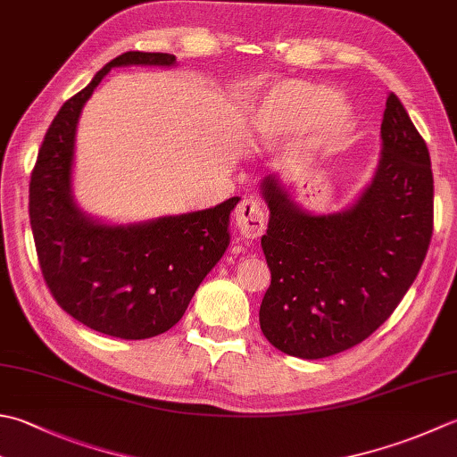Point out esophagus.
Wrapping results in <instances>:
<instances>
[{"label":"esophagus","mask_w":457,"mask_h":457,"mask_svg":"<svg viewBox=\"0 0 457 457\" xmlns=\"http://www.w3.org/2000/svg\"><path fill=\"white\" fill-rule=\"evenodd\" d=\"M267 213L265 208L257 200L245 198L237 204L236 208V226L241 231V236L249 239L259 237L265 231Z\"/></svg>","instance_id":"1"}]
</instances>
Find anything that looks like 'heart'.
I'll list each match as a JSON object with an SVG mask.
<instances>
[{"mask_svg": "<svg viewBox=\"0 0 457 457\" xmlns=\"http://www.w3.org/2000/svg\"><path fill=\"white\" fill-rule=\"evenodd\" d=\"M353 109L333 88L309 80H281L259 101L252 129L259 140H273L311 129L315 145H330L348 132Z\"/></svg>", "mask_w": 457, "mask_h": 457, "instance_id": "b5f03b06", "label": "heart"}]
</instances>
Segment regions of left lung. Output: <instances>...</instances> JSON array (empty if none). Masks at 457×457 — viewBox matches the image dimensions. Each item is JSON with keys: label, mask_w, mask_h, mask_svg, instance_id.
Segmentation results:
<instances>
[{"label": "left lung", "mask_w": 457, "mask_h": 457, "mask_svg": "<svg viewBox=\"0 0 457 457\" xmlns=\"http://www.w3.org/2000/svg\"><path fill=\"white\" fill-rule=\"evenodd\" d=\"M377 174L353 208L311 216L265 178L262 247L271 285L259 307L267 341L299 359L362 343L414 283L434 229L430 152L395 93L380 124Z\"/></svg>", "instance_id": "left-lung-1"}]
</instances>
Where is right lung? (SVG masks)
Masks as SVG:
<instances>
[{"instance_id": "right-lung-1", "label": "right lung", "mask_w": 457, "mask_h": 457, "mask_svg": "<svg viewBox=\"0 0 457 457\" xmlns=\"http://www.w3.org/2000/svg\"><path fill=\"white\" fill-rule=\"evenodd\" d=\"M170 53L127 51L71 96L41 142L29 182V221L41 275L57 305L98 333L140 341L182 319L204 277L229 244V212L216 208L134 226H103L71 195L75 130L83 104L112 67L162 65Z\"/></svg>"}]
</instances>
